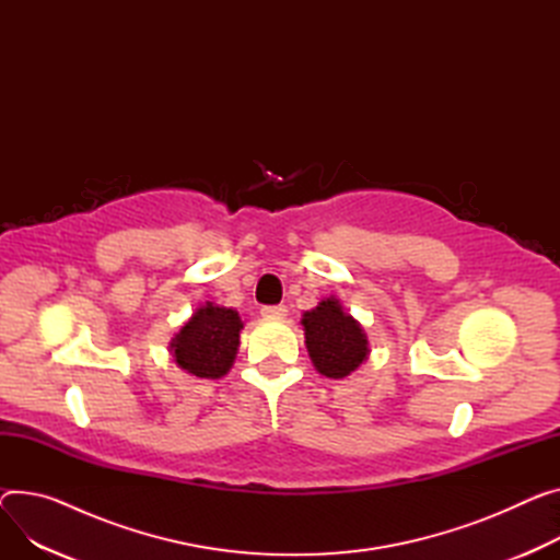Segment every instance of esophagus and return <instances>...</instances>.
Masks as SVG:
<instances>
[{"label":"esophagus","instance_id":"34e87169","mask_svg":"<svg viewBox=\"0 0 560 560\" xmlns=\"http://www.w3.org/2000/svg\"><path fill=\"white\" fill-rule=\"evenodd\" d=\"M267 320H282L287 316V307L284 305H276V307H262L260 312Z\"/></svg>","mask_w":560,"mask_h":560}]
</instances>
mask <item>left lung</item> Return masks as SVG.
Segmentation results:
<instances>
[{
	"mask_svg": "<svg viewBox=\"0 0 560 560\" xmlns=\"http://www.w3.org/2000/svg\"><path fill=\"white\" fill-rule=\"evenodd\" d=\"M305 346L314 368L327 378H346L370 357L363 325L346 312L340 300L329 295L303 314Z\"/></svg>",
	"mask_w": 560,
	"mask_h": 560,
	"instance_id": "obj_1",
	"label": "left lung"
}]
</instances>
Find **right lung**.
<instances>
[{"label": "right lung", "mask_w": 560, "mask_h": 560, "mask_svg": "<svg viewBox=\"0 0 560 560\" xmlns=\"http://www.w3.org/2000/svg\"><path fill=\"white\" fill-rule=\"evenodd\" d=\"M244 323L231 307L199 305L170 340L172 361L197 378H222L235 363Z\"/></svg>", "instance_id": "add662e5"}]
</instances>
